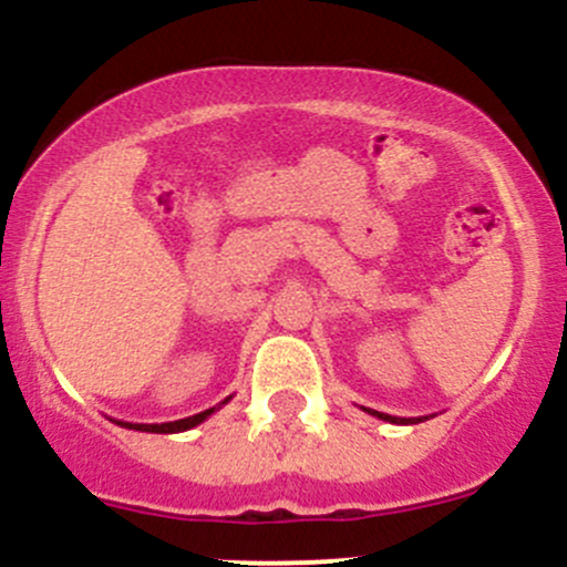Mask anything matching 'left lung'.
Listing matches in <instances>:
<instances>
[{"mask_svg": "<svg viewBox=\"0 0 567 567\" xmlns=\"http://www.w3.org/2000/svg\"><path fill=\"white\" fill-rule=\"evenodd\" d=\"M362 410H365V413H370V415H375V419L389 421V424H419V421H426V415H424V419H400V415L379 413V410H370V408H362Z\"/></svg>", "mask_w": 567, "mask_h": 567, "instance_id": "8db88e82", "label": "left lung"}]
</instances>
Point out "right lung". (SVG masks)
<instances>
[{
  "label": "right lung",
  "mask_w": 567,
  "mask_h": 567,
  "mask_svg": "<svg viewBox=\"0 0 567 567\" xmlns=\"http://www.w3.org/2000/svg\"><path fill=\"white\" fill-rule=\"evenodd\" d=\"M231 396H226L224 402H220V405H226V402H229ZM220 405H216V408H207V410H202V413H197V415H188V419H178V421H167V424H130V421H116V419H112L116 426H122V429H133V432H152V434H178V432H188V429H194V426H199L202 421H207L210 419L213 413H216V410L220 408Z\"/></svg>",
  "instance_id": "1"
}]
</instances>
